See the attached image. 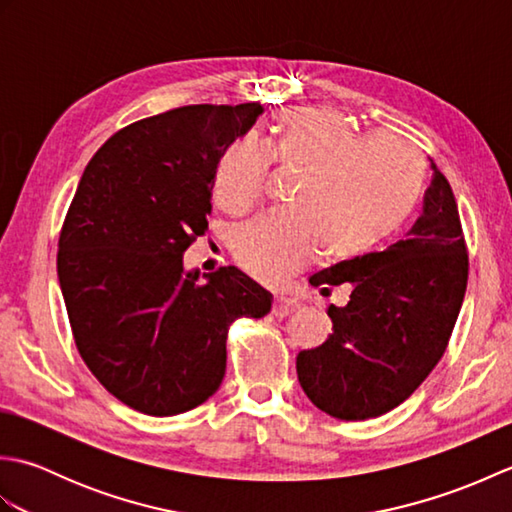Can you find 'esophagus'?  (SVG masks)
<instances>
[{
    "label": "esophagus",
    "mask_w": 512,
    "mask_h": 512,
    "mask_svg": "<svg viewBox=\"0 0 512 512\" xmlns=\"http://www.w3.org/2000/svg\"><path fill=\"white\" fill-rule=\"evenodd\" d=\"M299 310V301L292 297H277L273 303V314L275 317H290L292 312Z\"/></svg>",
    "instance_id": "34e87169"
}]
</instances>
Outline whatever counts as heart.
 <instances>
[{"instance_id":"obj_1","label":"heart","mask_w":512,"mask_h":512,"mask_svg":"<svg viewBox=\"0 0 512 512\" xmlns=\"http://www.w3.org/2000/svg\"><path fill=\"white\" fill-rule=\"evenodd\" d=\"M270 158L303 173L295 211L264 213L235 233L233 253L250 275L279 281L319 244L321 255H363L407 222L427 180L424 158L389 132L358 136L345 116L325 107L279 114ZM268 158L253 140H237L215 167L213 198L224 211L246 213L262 198Z\"/></svg>"}]
</instances>
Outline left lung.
Here are the masks:
<instances>
[{
	"mask_svg": "<svg viewBox=\"0 0 512 512\" xmlns=\"http://www.w3.org/2000/svg\"><path fill=\"white\" fill-rule=\"evenodd\" d=\"M424 211L383 253L347 259L310 277L347 284V306H330L332 334L297 356V376L321 411L341 420L383 416L438 365L464 301L469 257L451 184L431 160Z\"/></svg>",
	"mask_w": 512,
	"mask_h": 512,
	"instance_id": "left-lung-1",
	"label": "left lung"
}]
</instances>
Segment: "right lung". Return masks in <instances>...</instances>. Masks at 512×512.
<instances>
[{"label": "right lung", "instance_id": "1", "mask_svg": "<svg viewBox=\"0 0 512 512\" xmlns=\"http://www.w3.org/2000/svg\"><path fill=\"white\" fill-rule=\"evenodd\" d=\"M264 112L184 105L116 132L76 187L57 273L76 347L99 383L136 411L176 416L213 396L226 330L273 295L235 266L202 275L184 250L209 231L215 167Z\"/></svg>", "mask_w": 512, "mask_h": 512}]
</instances>
